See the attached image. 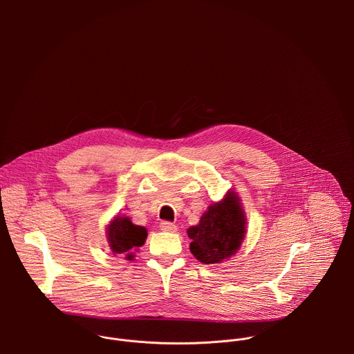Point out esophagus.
Wrapping results in <instances>:
<instances>
[{"instance_id":"obj_1","label":"esophagus","mask_w":354,"mask_h":354,"mask_svg":"<svg viewBox=\"0 0 354 354\" xmlns=\"http://www.w3.org/2000/svg\"><path fill=\"white\" fill-rule=\"evenodd\" d=\"M160 228H161L162 231H165V232H175V231H176V225L172 224V223H169V221H162V223L160 224Z\"/></svg>"}]
</instances>
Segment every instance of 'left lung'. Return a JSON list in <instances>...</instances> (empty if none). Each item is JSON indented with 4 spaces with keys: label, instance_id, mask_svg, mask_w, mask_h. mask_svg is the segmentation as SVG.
<instances>
[{
    "label": "left lung",
    "instance_id": "8db88e82",
    "mask_svg": "<svg viewBox=\"0 0 354 354\" xmlns=\"http://www.w3.org/2000/svg\"><path fill=\"white\" fill-rule=\"evenodd\" d=\"M246 234V218L235 192H228L187 230L190 252L205 265L221 263L235 255Z\"/></svg>",
    "mask_w": 354,
    "mask_h": 354
}]
</instances>
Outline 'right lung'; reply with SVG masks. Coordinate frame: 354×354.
I'll use <instances>...</instances> for the list:
<instances>
[{
	"mask_svg": "<svg viewBox=\"0 0 354 354\" xmlns=\"http://www.w3.org/2000/svg\"><path fill=\"white\" fill-rule=\"evenodd\" d=\"M106 236L113 255H122L127 261H133V252L142 246L147 239V230L133 224L129 217L116 216L108 225Z\"/></svg>",
	"mask_w": 354,
	"mask_h": 354,
	"instance_id": "right-lung-1",
	"label": "right lung"
}]
</instances>
